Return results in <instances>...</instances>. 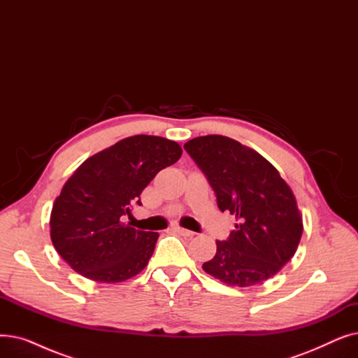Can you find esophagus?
Here are the masks:
<instances>
[{"instance_id": "1", "label": "esophagus", "mask_w": 358, "mask_h": 358, "mask_svg": "<svg viewBox=\"0 0 358 358\" xmlns=\"http://www.w3.org/2000/svg\"><path fill=\"white\" fill-rule=\"evenodd\" d=\"M176 231H177L181 236H185V238H192V236L194 235V232H193V231L184 229V228H180V227H177V228H176Z\"/></svg>"}]
</instances>
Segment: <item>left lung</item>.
Returning <instances> with one entry per match:
<instances>
[{"mask_svg":"<svg viewBox=\"0 0 358 358\" xmlns=\"http://www.w3.org/2000/svg\"><path fill=\"white\" fill-rule=\"evenodd\" d=\"M208 178L217 208L235 215V231L216 241L203 270L229 286L248 287L275 275L294 255L303 223L287 182L254 149L208 135L184 145Z\"/></svg>","mask_w":358,"mask_h":358,"instance_id":"1","label":"left lung"}]
</instances>
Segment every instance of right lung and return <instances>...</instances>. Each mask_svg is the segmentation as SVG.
Here are the masks:
<instances>
[{
  "label": "right lung",
  "mask_w": 358,
  "mask_h": 358,
  "mask_svg": "<svg viewBox=\"0 0 358 358\" xmlns=\"http://www.w3.org/2000/svg\"><path fill=\"white\" fill-rule=\"evenodd\" d=\"M181 146L159 136L126 138L88 158L65 182L50 213L55 250L81 275L119 283L141 273L157 232L122 222L154 177L176 164Z\"/></svg>",
  "instance_id": "1"
}]
</instances>
